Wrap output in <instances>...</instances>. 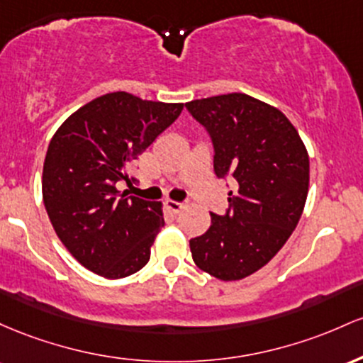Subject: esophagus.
Masks as SVG:
<instances>
[{"mask_svg": "<svg viewBox=\"0 0 363 363\" xmlns=\"http://www.w3.org/2000/svg\"><path fill=\"white\" fill-rule=\"evenodd\" d=\"M166 209H168L171 214H178L185 209V203L177 201H166Z\"/></svg>", "mask_w": 363, "mask_h": 363, "instance_id": "obj_1", "label": "esophagus"}]
</instances>
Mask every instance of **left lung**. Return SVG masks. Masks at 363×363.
<instances>
[{"mask_svg": "<svg viewBox=\"0 0 363 363\" xmlns=\"http://www.w3.org/2000/svg\"><path fill=\"white\" fill-rule=\"evenodd\" d=\"M214 145V173L233 178L225 216L211 213L206 233L190 240L199 269L223 281L254 274L281 250L303 213L308 154L274 106L247 94L185 104Z\"/></svg>", "mask_w": 363, "mask_h": 363, "instance_id": "1", "label": "left lung"}]
</instances>
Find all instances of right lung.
Wrapping results in <instances>:
<instances>
[{
  "label": "right lung",
  "mask_w": 363,
  "mask_h": 363,
  "mask_svg": "<svg viewBox=\"0 0 363 363\" xmlns=\"http://www.w3.org/2000/svg\"><path fill=\"white\" fill-rule=\"evenodd\" d=\"M183 104L111 92L91 101L52 135L43 199L56 235L89 271L127 278L149 262L164 226L161 203L118 192L133 161L180 116Z\"/></svg>",
  "instance_id": "1"
}]
</instances>
